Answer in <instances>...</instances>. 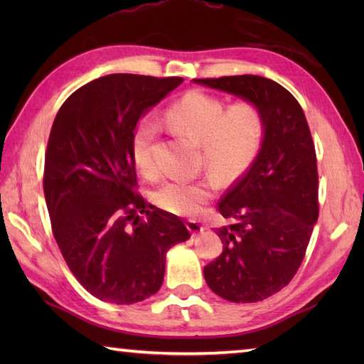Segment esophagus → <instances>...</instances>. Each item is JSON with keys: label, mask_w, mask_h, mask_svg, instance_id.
<instances>
[{"label": "esophagus", "mask_w": 364, "mask_h": 364, "mask_svg": "<svg viewBox=\"0 0 364 364\" xmlns=\"http://www.w3.org/2000/svg\"><path fill=\"white\" fill-rule=\"evenodd\" d=\"M186 227H188V230L192 233V236H197L198 233H202V231H203L202 223H198L197 220H192V219H189V220L186 222Z\"/></svg>", "instance_id": "esophagus-1"}]
</instances>
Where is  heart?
I'll return each mask as SVG.
<instances>
[{"mask_svg": "<svg viewBox=\"0 0 364 364\" xmlns=\"http://www.w3.org/2000/svg\"><path fill=\"white\" fill-rule=\"evenodd\" d=\"M166 120L176 133L200 145L206 168L230 184L241 178L257 159L264 141V117L252 102L225 106L222 100L192 90L175 102ZM158 123L144 119L131 137V156L144 173L153 168L151 149ZM214 194L213 180L164 181L154 191V203L175 215H196Z\"/></svg>", "mask_w": 364, "mask_h": 364, "instance_id": "b5f03b06", "label": "heart"}]
</instances>
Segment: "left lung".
Segmentation results:
<instances>
[{
  "label": "left lung",
  "instance_id": "1",
  "mask_svg": "<svg viewBox=\"0 0 364 364\" xmlns=\"http://www.w3.org/2000/svg\"><path fill=\"white\" fill-rule=\"evenodd\" d=\"M259 107L264 141L252 167L228 189L218 228L223 250L205 266L222 299L253 304L282 291L304 261L318 220V162L304 109L291 92L257 75L194 80Z\"/></svg>",
  "mask_w": 364,
  "mask_h": 364
}]
</instances>
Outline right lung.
<instances>
[{"label": "right lung", "instance_id": "right-lung-1", "mask_svg": "<svg viewBox=\"0 0 364 364\" xmlns=\"http://www.w3.org/2000/svg\"><path fill=\"white\" fill-rule=\"evenodd\" d=\"M183 78L114 73L68 97L53 122L43 194L68 269L92 296L129 305L156 294L166 253L188 241L176 215L137 194L131 137Z\"/></svg>", "mask_w": 364, "mask_h": 364}]
</instances>
